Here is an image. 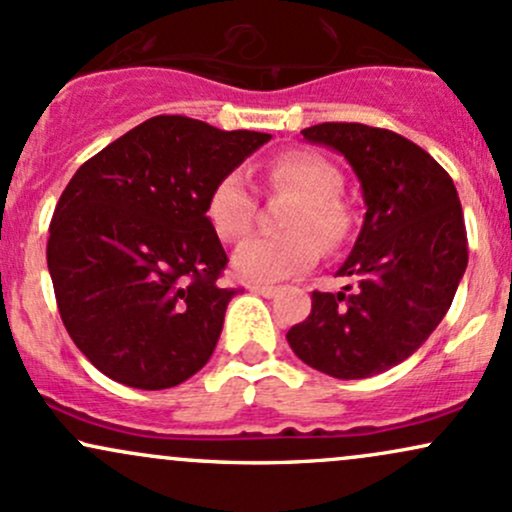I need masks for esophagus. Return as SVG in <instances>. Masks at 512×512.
Returning a JSON list of instances; mask_svg holds the SVG:
<instances>
[{"label": "esophagus", "mask_w": 512, "mask_h": 512, "mask_svg": "<svg viewBox=\"0 0 512 512\" xmlns=\"http://www.w3.org/2000/svg\"><path fill=\"white\" fill-rule=\"evenodd\" d=\"M250 291L257 293V296H262V298H274L276 293H279V289H276V286H262V284H252Z\"/></svg>", "instance_id": "34e87169"}]
</instances>
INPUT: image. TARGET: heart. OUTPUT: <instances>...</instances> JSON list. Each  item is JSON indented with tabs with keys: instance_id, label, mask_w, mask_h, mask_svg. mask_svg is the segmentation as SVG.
Returning <instances> with one entry per match:
<instances>
[{
	"instance_id": "b5f03b06",
	"label": "heart",
	"mask_w": 512,
	"mask_h": 512,
	"mask_svg": "<svg viewBox=\"0 0 512 512\" xmlns=\"http://www.w3.org/2000/svg\"><path fill=\"white\" fill-rule=\"evenodd\" d=\"M267 182L276 192L298 197V204L286 221L289 236H255L233 252V269L252 284H274L305 272L320 260V245L327 250L339 248L351 231L349 214L339 202L344 178L327 158L313 151L281 154L267 166ZM207 219L226 243L250 231L255 197L240 170H231L211 187Z\"/></svg>"
}]
</instances>
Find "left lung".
Returning a JSON list of instances; mask_svg holds the SVG:
<instances>
[{"label":"left lung","mask_w":512,"mask_h":512,"mask_svg":"<svg viewBox=\"0 0 512 512\" xmlns=\"http://www.w3.org/2000/svg\"><path fill=\"white\" fill-rule=\"evenodd\" d=\"M301 134L349 161L366 216L337 272L354 286L315 291L310 315L286 339L320 373L370 378L414 354L448 313L467 269L462 204L436 158L402 134L358 122H322Z\"/></svg>","instance_id":"left-lung-1"}]
</instances>
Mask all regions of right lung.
Returning <instances> with one entry per match:
<instances>
[{"label":"right lung","instance_id":"1","mask_svg":"<svg viewBox=\"0 0 512 512\" xmlns=\"http://www.w3.org/2000/svg\"><path fill=\"white\" fill-rule=\"evenodd\" d=\"M272 134L158 115L74 173L50 223L57 308L81 354L115 383L166 390L214 354L238 289L207 197Z\"/></svg>","mask_w":512,"mask_h":512}]
</instances>
